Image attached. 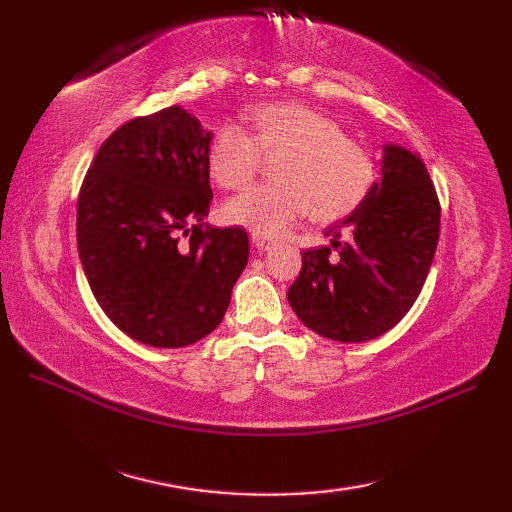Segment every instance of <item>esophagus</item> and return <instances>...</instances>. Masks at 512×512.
<instances>
[{"label":"esophagus","instance_id":"obj_1","mask_svg":"<svg viewBox=\"0 0 512 512\" xmlns=\"http://www.w3.org/2000/svg\"><path fill=\"white\" fill-rule=\"evenodd\" d=\"M253 246H255L257 250H273L277 244L273 242V239H266V237H262V235H253Z\"/></svg>","mask_w":512,"mask_h":512}]
</instances>
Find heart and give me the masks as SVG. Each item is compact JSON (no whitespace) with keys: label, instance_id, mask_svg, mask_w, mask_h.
<instances>
[{"label":"heart","instance_id":"b5f03b06","mask_svg":"<svg viewBox=\"0 0 512 512\" xmlns=\"http://www.w3.org/2000/svg\"><path fill=\"white\" fill-rule=\"evenodd\" d=\"M248 134L226 123L206 149V169L222 189H242L255 176L259 154L275 156V184H259L228 200V224L277 237L310 213L330 222L350 213L374 180L367 149L341 134L330 116L303 103H266L244 114Z\"/></svg>","mask_w":512,"mask_h":512}]
</instances>
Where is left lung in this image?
<instances>
[{
	"mask_svg": "<svg viewBox=\"0 0 512 512\" xmlns=\"http://www.w3.org/2000/svg\"><path fill=\"white\" fill-rule=\"evenodd\" d=\"M378 173L356 209L323 231L330 246L301 255V273L288 290L299 321L339 343H363L394 328L418 299L436 255L440 204L420 156L387 143Z\"/></svg>",
	"mask_w": 512,
	"mask_h": 512,
	"instance_id": "8db88e82",
	"label": "left lung"
}]
</instances>
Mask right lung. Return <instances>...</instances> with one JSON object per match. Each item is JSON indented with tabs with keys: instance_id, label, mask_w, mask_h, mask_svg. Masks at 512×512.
Listing matches in <instances>:
<instances>
[{
	"instance_id": "1",
	"label": "right lung",
	"mask_w": 512,
	"mask_h": 512,
	"mask_svg": "<svg viewBox=\"0 0 512 512\" xmlns=\"http://www.w3.org/2000/svg\"><path fill=\"white\" fill-rule=\"evenodd\" d=\"M211 138L173 105L118 127L83 180V273L116 328L151 347H187L211 334L248 264L244 228H204Z\"/></svg>"
}]
</instances>
